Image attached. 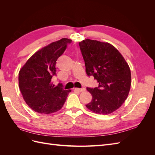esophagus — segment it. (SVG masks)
<instances>
[{"mask_svg": "<svg viewBox=\"0 0 155 155\" xmlns=\"http://www.w3.org/2000/svg\"><path fill=\"white\" fill-rule=\"evenodd\" d=\"M75 91H78V92H81L85 91V88H75Z\"/></svg>", "mask_w": 155, "mask_h": 155, "instance_id": "obj_1", "label": "esophagus"}]
</instances>
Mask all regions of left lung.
<instances>
[{"label":"left lung","instance_id":"1","mask_svg":"<svg viewBox=\"0 0 155 155\" xmlns=\"http://www.w3.org/2000/svg\"><path fill=\"white\" fill-rule=\"evenodd\" d=\"M85 61L86 73L99 83L87 88L92 94L87 109L99 114H109L120 107L127 97L131 85L129 64L113 45L85 39L79 43Z\"/></svg>","mask_w":155,"mask_h":155}]
</instances>
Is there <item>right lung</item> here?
<instances>
[{
	"label": "right lung",
	"instance_id": "right-lung-1",
	"mask_svg": "<svg viewBox=\"0 0 155 155\" xmlns=\"http://www.w3.org/2000/svg\"><path fill=\"white\" fill-rule=\"evenodd\" d=\"M72 40L63 38L37 51L18 73V86L30 108L49 114L63 107L71 90H63L61 84L54 87L51 78L56 74V61Z\"/></svg>",
	"mask_w": 155,
	"mask_h": 155
}]
</instances>
